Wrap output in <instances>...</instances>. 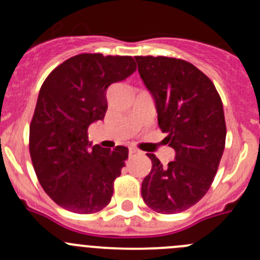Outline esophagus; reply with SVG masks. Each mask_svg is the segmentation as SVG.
Wrapping results in <instances>:
<instances>
[{"mask_svg": "<svg viewBox=\"0 0 260 260\" xmlns=\"http://www.w3.org/2000/svg\"><path fill=\"white\" fill-rule=\"evenodd\" d=\"M128 153H129V156H133V154H140L141 151L138 148H135V147H129Z\"/></svg>", "mask_w": 260, "mask_h": 260, "instance_id": "1", "label": "esophagus"}]
</instances>
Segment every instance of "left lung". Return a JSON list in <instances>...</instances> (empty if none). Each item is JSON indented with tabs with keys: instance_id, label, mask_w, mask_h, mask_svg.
Masks as SVG:
<instances>
[{
	"instance_id": "left-lung-1",
	"label": "left lung",
	"mask_w": 260,
	"mask_h": 260,
	"mask_svg": "<svg viewBox=\"0 0 260 260\" xmlns=\"http://www.w3.org/2000/svg\"><path fill=\"white\" fill-rule=\"evenodd\" d=\"M151 91L165 142L176 156L164 166L154 154L142 182L146 205L159 214H177L201 200L210 188L226 138L222 102L214 83L195 65L167 56H135Z\"/></svg>"
}]
</instances>
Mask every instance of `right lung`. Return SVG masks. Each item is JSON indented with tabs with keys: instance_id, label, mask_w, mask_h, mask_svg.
I'll use <instances>...</instances> for the list:
<instances>
[{
	"instance_id": "obj_1",
	"label": "right lung",
	"mask_w": 260,
	"mask_h": 260,
	"mask_svg": "<svg viewBox=\"0 0 260 260\" xmlns=\"http://www.w3.org/2000/svg\"><path fill=\"white\" fill-rule=\"evenodd\" d=\"M136 72L132 56L79 54L43 83L30 124V156L41 187L75 214H94L111 203L128 148L93 147L88 128L103 119L107 89Z\"/></svg>"
}]
</instances>
